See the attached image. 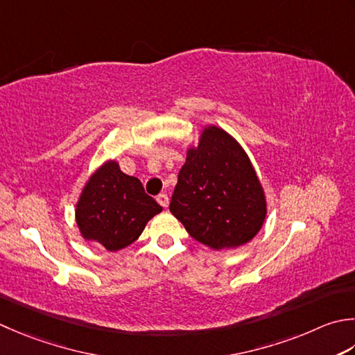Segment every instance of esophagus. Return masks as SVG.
Returning <instances> with one entry per match:
<instances>
[{
    "instance_id": "obj_1",
    "label": "esophagus",
    "mask_w": 355,
    "mask_h": 355,
    "mask_svg": "<svg viewBox=\"0 0 355 355\" xmlns=\"http://www.w3.org/2000/svg\"><path fill=\"white\" fill-rule=\"evenodd\" d=\"M157 201H158V205L162 206V207H168V205H169V197L166 196V193H159V196L157 197Z\"/></svg>"
}]
</instances>
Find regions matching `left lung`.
<instances>
[{"label":"left lung","instance_id":"1","mask_svg":"<svg viewBox=\"0 0 355 355\" xmlns=\"http://www.w3.org/2000/svg\"><path fill=\"white\" fill-rule=\"evenodd\" d=\"M192 239L214 251L251 241L265 223V189L246 150L215 124L200 132L186 150V163L169 206Z\"/></svg>","mask_w":355,"mask_h":355}]
</instances>
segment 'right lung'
Here are the masks:
<instances>
[{
  "label": "right lung",
  "instance_id": "obj_1",
  "mask_svg": "<svg viewBox=\"0 0 355 355\" xmlns=\"http://www.w3.org/2000/svg\"><path fill=\"white\" fill-rule=\"evenodd\" d=\"M162 211L140 180L124 173L116 159H106L81 187L75 223L83 240L116 252L140 237L148 221Z\"/></svg>",
  "mask_w": 355,
  "mask_h": 355
}]
</instances>
